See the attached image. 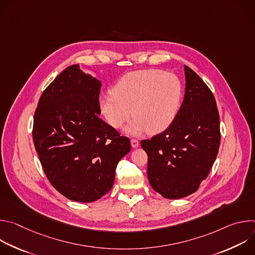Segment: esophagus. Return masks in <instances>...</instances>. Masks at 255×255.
Masks as SVG:
<instances>
[{"label":"esophagus","instance_id":"1","mask_svg":"<svg viewBox=\"0 0 255 255\" xmlns=\"http://www.w3.org/2000/svg\"><path fill=\"white\" fill-rule=\"evenodd\" d=\"M131 146L133 148H137L139 146V141L136 139H131Z\"/></svg>","mask_w":255,"mask_h":255}]
</instances>
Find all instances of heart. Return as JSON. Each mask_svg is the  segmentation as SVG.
I'll return each instance as SVG.
<instances>
[{"mask_svg":"<svg viewBox=\"0 0 255 255\" xmlns=\"http://www.w3.org/2000/svg\"><path fill=\"white\" fill-rule=\"evenodd\" d=\"M111 93L99 100L101 114L116 129L132 115L134 119L125 132L138 136L146 131L158 134L171 126L179 112L184 88L172 72L140 69L120 78Z\"/></svg>","mask_w":255,"mask_h":255,"instance_id":"b5f03b06","label":"heart"}]
</instances>
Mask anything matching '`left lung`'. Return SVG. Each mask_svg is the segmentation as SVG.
<instances>
[{
  "mask_svg": "<svg viewBox=\"0 0 255 255\" xmlns=\"http://www.w3.org/2000/svg\"><path fill=\"white\" fill-rule=\"evenodd\" d=\"M185 76V97L175 121L150 140L141 141L148 155L149 184L170 200L185 198L198 190L220 146V119L215 98L187 65Z\"/></svg>",
  "mask_w": 255,
  "mask_h": 255,
  "instance_id": "obj_1",
  "label": "left lung"
}]
</instances>
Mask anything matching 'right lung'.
Masks as SVG:
<instances>
[{
  "instance_id": "add662e5",
  "label": "right lung",
  "mask_w": 255,
  "mask_h": 255,
  "mask_svg": "<svg viewBox=\"0 0 255 255\" xmlns=\"http://www.w3.org/2000/svg\"><path fill=\"white\" fill-rule=\"evenodd\" d=\"M101 81L66 67L46 88L36 109L33 141L50 184L71 201L91 203L113 187L130 140L100 119Z\"/></svg>"
}]
</instances>
